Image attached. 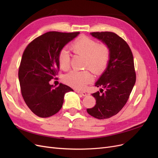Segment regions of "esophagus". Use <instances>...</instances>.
Listing matches in <instances>:
<instances>
[{"instance_id": "obj_1", "label": "esophagus", "mask_w": 158, "mask_h": 158, "mask_svg": "<svg viewBox=\"0 0 158 158\" xmlns=\"http://www.w3.org/2000/svg\"><path fill=\"white\" fill-rule=\"evenodd\" d=\"M76 92H77L78 94H80L81 95H82L83 96H85L87 95V94L85 92H82V91H79V90H76Z\"/></svg>"}]
</instances>
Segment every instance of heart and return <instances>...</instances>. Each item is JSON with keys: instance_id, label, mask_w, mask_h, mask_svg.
Wrapping results in <instances>:
<instances>
[{"instance_id": "b5f03b06", "label": "heart", "mask_w": 158, "mask_h": 158, "mask_svg": "<svg viewBox=\"0 0 158 158\" xmlns=\"http://www.w3.org/2000/svg\"><path fill=\"white\" fill-rule=\"evenodd\" d=\"M75 54L85 58L84 67L95 74H101L107 69L109 63L111 51L106 44L98 43L88 37H82L71 47ZM60 67L64 71L70 68V55L66 49L61 50L58 55ZM92 76L88 71H72L65 75L64 82L74 88L83 89L92 82Z\"/></svg>"}]
</instances>
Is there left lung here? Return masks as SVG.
I'll return each mask as SVG.
<instances>
[{
    "mask_svg": "<svg viewBox=\"0 0 158 158\" xmlns=\"http://www.w3.org/2000/svg\"><path fill=\"white\" fill-rule=\"evenodd\" d=\"M93 37L107 44L111 51L109 63L95 85L102 87L99 92L92 95L96 100L95 106L87 109L91 116L98 119L115 115L127 102L136 82V73L130 47L116 33L92 32Z\"/></svg>",
    "mask_w": 158,
    "mask_h": 158,
    "instance_id": "left-lung-1",
    "label": "left lung"
}]
</instances>
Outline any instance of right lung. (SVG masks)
<instances>
[{"instance_id": "right-lung-1", "label": "right lung", "mask_w": 158, "mask_h": 158, "mask_svg": "<svg viewBox=\"0 0 158 158\" xmlns=\"http://www.w3.org/2000/svg\"><path fill=\"white\" fill-rule=\"evenodd\" d=\"M80 32L49 31L35 38L23 52L18 78L22 95L27 107L37 116H52L63 107L66 93L73 91L68 85L50 84L59 70L58 55L64 46Z\"/></svg>"}]
</instances>
